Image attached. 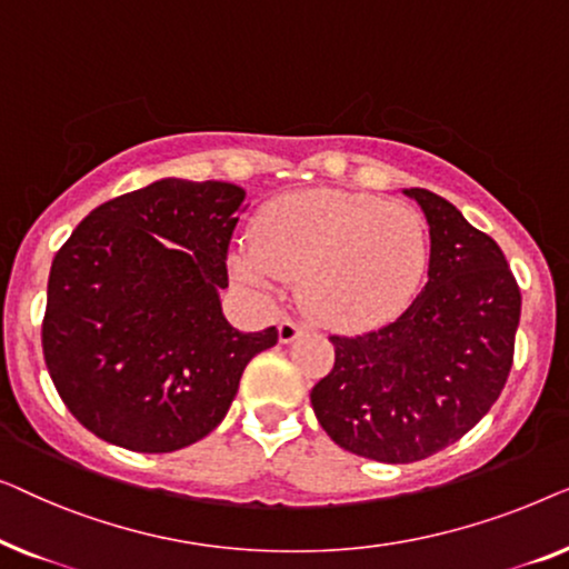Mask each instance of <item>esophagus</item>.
Returning <instances> with one entry per match:
<instances>
[{
  "instance_id": "34e87169",
  "label": "esophagus",
  "mask_w": 569,
  "mask_h": 569,
  "mask_svg": "<svg viewBox=\"0 0 569 569\" xmlns=\"http://www.w3.org/2000/svg\"><path fill=\"white\" fill-rule=\"evenodd\" d=\"M302 331H306V326L292 321V318H282V321H279V341H282V345H290V341L298 339Z\"/></svg>"
}]
</instances>
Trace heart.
Masks as SVG:
<instances>
[{
	"label": "heart",
	"instance_id": "obj_1",
	"mask_svg": "<svg viewBox=\"0 0 569 569\" xmlns=\"http://www.w3.org/2000/svg\"><path fill=\"white\" fill-rule=\"evenodd\" d=\"M430 261L417 209L362 191L313 189L269 201L232 251L236 277L277 295L300 277V298L333 329H370L409 306Z\"/></svg>",
	"mask_w": 569,
	"mask_h": 569
}]
</instances>
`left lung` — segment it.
Listing matches in <instances>:
<instances>
[{
  "mask_svg": "<svg viewBox=\"0 0 569 569\" xmlns=\"http://www.w3.org/2000/svg\"><path fill=\"white\" fill-rule=\"evenodd\" d=\"M407 193L430 224L425 290L396 321L331 337L333 368L310 391L326 435L380 463L422 461L492 409L520 321V290L500 246L438 193Z\"/></svg>",
  "mask_w": 569,
  "mask_h": 569,
  "instance_id": "1",
  "label": "left lung"
}]
</instances>
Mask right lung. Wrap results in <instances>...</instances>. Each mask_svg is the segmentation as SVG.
I'll list each match as a JSON object with an SVG mask.
<instances>
[{"instance_id":"1","label":"right lung","mask_w":569,"mask_h":569,"mask_svg":"<svg viewBox=\"0 0 569 569\" xmlns=\"http://www.w3.org/2000/svg\"><path fill=\"white\" fill-rule=\"evenodd\" d=\"M246 191L162 178L84 217L53 256L43 357L61 401L100 440L137 453L197 442L228 415L274 326L224 321L228 248Z\"/></svg>"}]
</instances>
